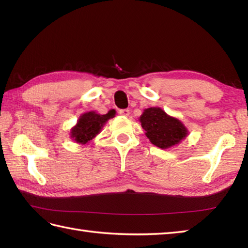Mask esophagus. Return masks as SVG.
Here are the masks:
<instances>
[{
    "label": "esophagus",
    "mask_w": 248,
    "mask_h": 248,
    "mask_svg": "<svg viewBox=\"0 0 248 248\" xmlns=\"http://www.w3.org/2000/svg\"><path fill=\"white\" fill-rule=\"evenodd\" d=\"M119 114H120V115H123V116H127V117H128V116L130 115V110H129L128 108L120 109V110H119Z\"/></svg>",
    "instance_id": "1"
}]
</instances>
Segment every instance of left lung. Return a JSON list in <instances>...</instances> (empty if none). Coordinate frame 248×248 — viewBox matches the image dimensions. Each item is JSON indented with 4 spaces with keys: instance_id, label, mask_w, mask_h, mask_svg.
Masks as SVG:
<instances>
[{
    "instance_id": "8db88e82",
    "label": "left lung",
    "mask_w": 248,
    "mask_h": 248,
    "mask_svg": "<svg viewBox=\"0 0 248 248\" xmlns=\"http://www.w3.org/2000/svg\"><path fill=\"white\" fill-rule=\"evenodd\" d=\"M140 121L150 143L161 149L179 145L188 135L180 120L166 114L161 108H145Z\"/></svg>"
}]
</instances>
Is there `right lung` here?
Wrapping results in <instances>:
<instances>
[{
    "mask_svg": "<svg viewBox=\"0 0 248 248\" xmlns=\"http://www.w3.org/2000/svg\"><path fill=\"white\" fill-rule=\"evenodd\" d=\"M114 116V113L110 112V110L105 115H100L94 110L84 113L78 117L75 127L71 128L70 138L78 144H88L89 141L101 132L103 125Z\"/></svg>",
    "mask_w": 248,
    "mask_h": 248,
    "instance_id": "add662e5",
    "label": "right lung"
}]
</instances>
